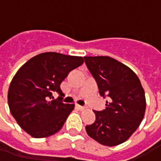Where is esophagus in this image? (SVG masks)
I'll list each match as a JSON object with an SVG mask.
<instances>
[{
	"label": "esophagus",
	"instance_id": "esophagus-1",
	"mask_svg": "<svg viewBox=\"0 0 161 161\" xmlns=\"http://www.w3.org/2000/svg\"><path fill=\"white\" fill-rule=\"evenodd\" d=\"M76 108H78L79 110H84L86 107H84V106H80V105H76Z\"/></svg>",
	"mask_w": 161,
	"mask_h": 161
}]
</instances>
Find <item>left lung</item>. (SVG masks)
<instances>
[{
	"label": "left lung",
	"instance_id": "obj_1",
	"mask_svg": "<svg viewBox=\"0 0 161 161\" xmlns=\"http://www.w3.org/2000/svg\"><path fill=\"white\" fill-rule=\"evenodd\" d=\"M106 108L97 111L96 121L85 127L90 137L100 144L113 147L126 142L137 129L146 110L145 92L133 70L107 56L84 57Z\"/></svg>",
	"mask_w": 161,
	"mask_h": 161
}]
</instances>
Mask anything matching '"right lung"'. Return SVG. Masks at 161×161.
Returning <instances> with one entry per match:
<instances>
[{
    "mask_svg": "<svg viewBox=\"0 0 161 161\" xmlns=\"http://www.w3.org/2000/svg\"><path fill=\"white\" fill-rule=\"evenodd\" d=\"M84 63L82 57L44 53L24 64L13 78L8 90L10 112L23 130L34 138L59 131L74 104L64 103L60 84ZM57 93L59 97L53 98Z\"/></svg>",
    "mask_w": 161,
    "mask_h": 161,
    "instance_id": "right-lung-1",
    "label": "right lung"
}]
</instances>
